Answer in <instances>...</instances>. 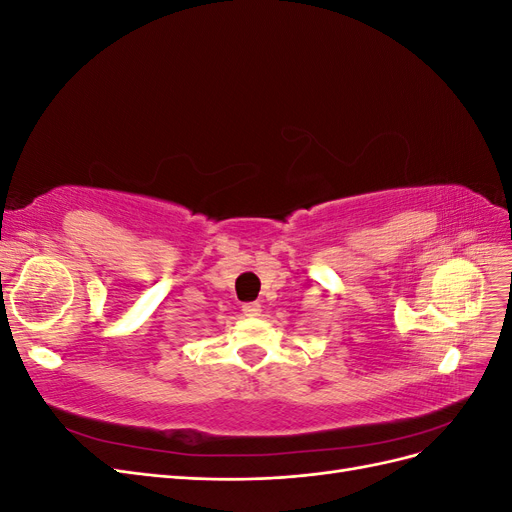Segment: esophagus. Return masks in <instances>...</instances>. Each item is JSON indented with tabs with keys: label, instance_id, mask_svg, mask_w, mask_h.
Here are the masks:
<instances>
[{
	"label": "esophagus",
	"instance_id": "esophagus-1",
	"mask_svg": "<svg viewBox=\"0 0 512 512\" xmlns=\"http://www.w3.org/2000/svg\"><path fill=\"white\" fill-rule=\"evenodd\" d=\"M260 312H262L260 303H256V301H252V303H243V314H245L247 318H256V316H260Z\"/></svg>",
	"mask_w": 512,
	"mask_h": 512
}]
</instances>
